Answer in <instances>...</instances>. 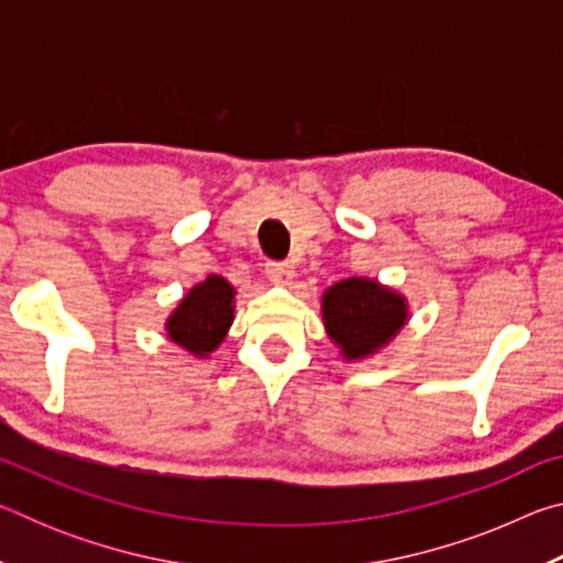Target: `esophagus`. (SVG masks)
<instances>
[{
    "label": "esophagus",
    "mask_w": 563,
    "mask_h": 563,
    "mask_svg": "<svg viewBox=\"0 0 563 563\" xmlns=\"http://www.w3.org/2000/svg\"><path fill=\"white\" fill-rule=\"evenodd\" d=\"M265 275H268V278H271L273 283H288L292 271H290L288 263H283V261H268V263H265Z\"/></svg>",
    "instance_id": "esophagus-1"
}]
</instances>
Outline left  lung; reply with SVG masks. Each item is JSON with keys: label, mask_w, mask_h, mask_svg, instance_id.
I'll use <instances>...</instances> for the list:
<instances>
[{"label": "left lung", "mask_w": 563, "mask_h": 563, "mask_svg": "<svg viewBox=\"0 0 563 563\" xmlns=\"http://www.w3.org/2000/svg\"><path fill=\"white\" fill-rule=\"evenodd\" d=\"M322 318L345 357H365L405 325V300L373 280L347 278L325 292Z\"/></svg>", "instance_id": "left-lung-1"}]
</instances>
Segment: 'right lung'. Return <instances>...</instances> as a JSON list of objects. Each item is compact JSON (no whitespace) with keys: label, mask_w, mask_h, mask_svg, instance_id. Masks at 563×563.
<instances>
[{"label":"right lung","mask_w":563,"mask_h":563,"mask_svg":"<svg viewBox=\"0 0 563 563\" xmlns=\"http://www.w3.org/2000/svg\"><path fill=\"white\" fill-rule=\"evenodd\" d=\"M233 322V288L221 275L196 285L168 320V335L178 345L206 355L225 338Z\"/></svg>","instance_id":"1"}]
</instances>
